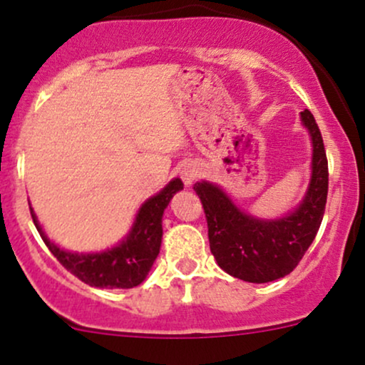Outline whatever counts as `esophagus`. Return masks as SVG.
Segmentation results:
<instances>
[{"mask_svg": "<svg viewBox=\"0 0 365 365\" xmlns=\"http://www.w3.org/2000/svg\"><path fill=\"white\" fill-rule=\"evenodd\" d=\"M199 176H201V166H199V164L190 163L182 168V180L185 185H192Z\"/></svg>", "mask_w": 365, "mask_h": 365, "instance_id": "34e87169", "label": "esophagus"}]
</instances>
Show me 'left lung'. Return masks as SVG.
Listing matches in <instances>:
<instances>
[{"label": "left lung", "instance_id": "obj_1", "mask_svg": "<svg viewBox=\"0 0 365 365\" xmlns=\"http://www.w3.org/2000/svg\"><path fill=\"white\" fill-rule=\"evenodd\" d=\"M314 143L312 182L298 210L280 220H256L242 213L218 187L194 185L207 222L210 250L218 265L246 282H270L291 274L314 242L326 211L329 170L322 135L312 112H302Z\"/></svg>", "mask_w": 365, "mask_h": 365}]
</instances>
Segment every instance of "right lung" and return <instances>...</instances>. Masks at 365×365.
Segmentation results:
<instances>
[{
	"mask_svg": "<svg viewBox=\"0 0 365 365\" xmlns=\"http://www.w3.org/2000/svg\"><path fill=\"white\" fill-rule=\"evenodd\" d=\"M182 189V180L175 178L173 182L168 183V187H164L158 195L150 197L140 207L137 222L126 241L103 253L78 255L60 250L53 242H50L45 232L41 230L33 210L31 216L48 250L72 275L93 287L131 289L143 282L152 263L158 258L163 237V213L173 194Z\"/></svg>",
	"mask_w": 365,
	"mask_h": 365,
	"instance_id": "right-lung-1",
	"label": "right lung"
}]
</instances>
